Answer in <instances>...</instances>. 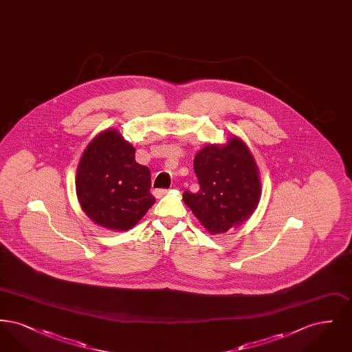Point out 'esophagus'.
Instances as JSON below:
<instances>
[{
  "instance_id": "34e87169",
  "label": "esophagus",
  "mask_w": 352,
  "mask_h": 352,
  "mask_svg": "<svg viewBox=\"0 0 352 352\" xmlns=\"http://www.w3.org/2000/svg\"><path fill=\"white\" fill-rule=\"evenodd\" d=\"M153 194H154L155 198H162L164 195L168 194V190H165V188H158V190H154Z\"/></svg>"
}]
</instances>
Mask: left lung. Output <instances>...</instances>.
<instances>
[{
  "label": "left lung",
  "instance_id": "8db88e82",
  "mask_svg": "<svg viewBox=\"0 0 352 352\" xmlns=\"http://www.w3.org/2000/svg\"><path fill=\"white\" fill-rule=\"evenodd\" d=\"M194 171L199 191H184V201L208 232H227L251 218L261 184L256 161L239 137L204 146L194 158Z\"/></svg>",
  "mask_w": 352,
  "mask_h": 352
}]
</instances>
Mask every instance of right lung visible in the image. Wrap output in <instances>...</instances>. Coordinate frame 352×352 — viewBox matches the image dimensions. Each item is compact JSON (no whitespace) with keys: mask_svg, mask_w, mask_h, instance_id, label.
Returning a JSON list of instances; mask_svg holds the SVG:
<instances>
[{"mask_svg":"<svg viewBox=\"0 0 352 352\" xmlns=\"http://www.w3.org/2000/svg\"><path fill=\"white\" fill-rule=\"evenodd\" d=\"M118 131L107 129L85 148L76 170V195L85 215L113 231L134 227L155 203L151 170Z\"/></svg>","mask_w":352,"mask_h":352,"instance_id":"1","label":"right lung"}]
</instances>
